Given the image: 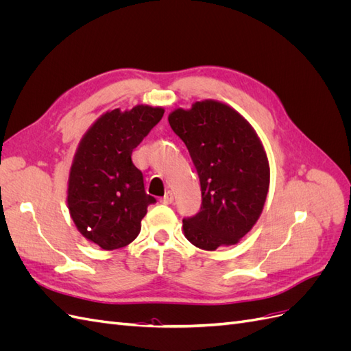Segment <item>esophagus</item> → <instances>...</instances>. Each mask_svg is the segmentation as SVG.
Segmentation results:
<instances>
[{
  "mask_svg": "<svg viewBox=\"0 0 351 351\" xmlns=\"http://www.w3.org/2000/svg\"><path fill=\"white\" fill-rule=\"evenodd\" d=\"M173 200H174V195H173L171 190H168V192L161 197V202H162V204H165V205L173 204Z\"/></svg>",
  "mask_w": 351,
  "mask_h": 351,
  "instance_id": "34e87169",
  "label": "esophagus"
}]
</instances>
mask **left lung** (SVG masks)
<instances>
[{
  "label": "left lung",
  "mask_w": 351,
  "mask_h": 351,
  "mask_svg": "<svg viewBox=\"0 0 351 351\" xmlns=\"http://www.w3.org/2000/svg\"><path fill=\"white\" fill-rule=\"evenodd\" d=\"M200 180L202 206L183 219L186 239L204 250L237 244L256 224L269 189V162L250 123L230 105L205 99L168 115Z\"/></svg>",
  "instance_id": "8db88e82"
}]
</instances>
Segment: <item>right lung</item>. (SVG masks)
I'll return each instance as SVG.
<instances>
[{"label": "right lung", "mask_w": 351, "mask_h": 351, "mask_svg": "<svg viewBox=\"0 0 351 351\" xmlns=\"http://www.w3.org/2000/svg\"><path fill=\"white\" fill-rule=\"evenodd\" d=\"M162 107L115 108L95 121L74 154L67 206L74 226L104 250L130 244L155 197L146 195L143 176L132 152L164 115Z\"/></svg>", "instance_id": "obj_1"}]
</instances>
